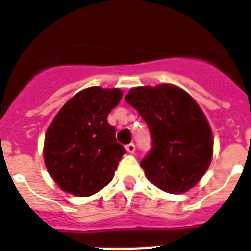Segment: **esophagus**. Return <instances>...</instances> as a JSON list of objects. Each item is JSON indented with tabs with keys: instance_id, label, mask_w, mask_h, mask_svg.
<instances>
[{
	"instance_id": "esophagus-1",
	"label": "esophagus",
	"mask_w": 251,
	"mask_h": 251,
	"mask_svg": "<svg viewBox=\"0 0 251 251\" xmlns=\"http://www.w3.org/2000/svg\"><path fill=\"white\" fill-rule=\"evenodd\" d=\"M125 148H126V151H127V153H130V154L135 153V145L132 144V143H130V144L126 145Z\"/></svg>"
}]
</instances>
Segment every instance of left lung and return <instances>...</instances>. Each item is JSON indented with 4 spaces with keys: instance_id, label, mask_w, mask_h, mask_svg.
Segmentation results:
<instances>
[{
    "instance_id": "left-lung-1",
    "label": "left lung",
    "mask_w": 251,
    "mask_h": 251,
    "mask_svg": "<svg viewBox=\"0 0 251 251\" xmlns=\"http://www.w3.org/2000/svg\"><path fill=\"white\" fill-rule=\"evenodd\" d=\"M125 100L151 131L153 148L140 162L145 176L166 193L190 190L213 157L212 129L199 104L172 84L131 88Z\"/></svg>"
}]
</instances>
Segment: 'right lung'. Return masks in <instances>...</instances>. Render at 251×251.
I'll return each instance as SVG.
<instances>
[{
    "label": "right lung",
    "instance_id": "right-lung-1",
    "mask_svg": "<svg viewBox=\"0 0 251 251\" xmlns=\"http://www.w3.org/2000/svg\"><path fill=\"white\" fill-rule=\"evenodd\" d=\"M121 98L119 88H86L67 100L48 126L44 165L65 193L90 197L112 181L126 149L116 142L107 116Z\"/></svg>",
    "mask_w": 251,
    "mask_h": 251
}]
</instances>
